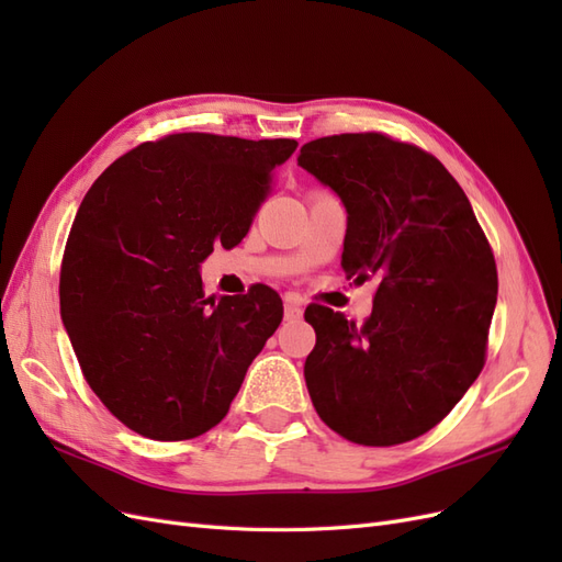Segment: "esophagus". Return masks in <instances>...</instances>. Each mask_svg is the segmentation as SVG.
<instances>
[{
    "mask_svg": "<svg viewBox=\"0 0 562 562\" xmlns=\"http://www.w3.org/2000/svg\"><path fill=\"white\" fill-rule=\"evenodd\" d=\"M283 312H285V318H288V321H297V318L302 316V304H300V300L288 297L285 304H283Z\"/></svg>",
    "mask_w": 562,
    "mask_h": 562,
    "instance_id": "34e87169",
    "label": "esophagus"
}]
</instances>
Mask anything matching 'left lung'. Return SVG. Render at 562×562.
Masks as SVG:
<instances>
[{
  "mask_svg": "<svg viewBox=\"0 0 562 562\" xmlns=\"http://www.w3.org/2000/svg\"><path fill=\"white\" fill-rule=\"evenodd\" d=\"M297 164L345 203L349 279H378L363 326L323 304L304 312L316 330L304 363L312 403L351 443H407L481 375L495 255L462 187L417 145L339 133L302 145Z\"/></svg>",
  "mask_w": 562,
  "mask_h": 562,
  "instance_id": "obj_1",
  "label": "left lung"
}]
</instances>
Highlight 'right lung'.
Masks as SVG:
<instances>
[{
    "label": "right lung",
    "mask_w": 562,
    "mask_h": 562,
    "mask_svg": "<svg viewBox=\"0 0 562 562\" xmlns=\"http://www.w3.org/2000/svg\"><path fill=\"white\" fill-rule=\"evenodd\" d=\"M295 147L171 133L119 157L83 196L60 269L63 321L83 380L131 431L213 429L279 328L277 291L255 283L213 302L199 265L215 244H241Z\"/></svg>",
    "instance_id": "obj_1"
}]
</instances>
